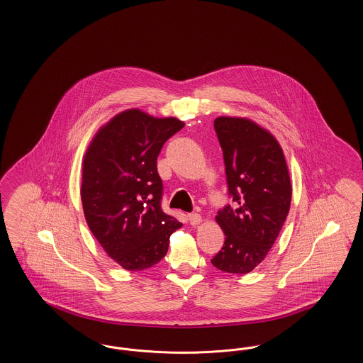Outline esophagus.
I'll use <instances>...</instances> for the list:
<instances>
[{"mask_svg": "<svg viewBox=\"0 0 363 363\" xmlns=\"http://www.w3.org/2000/svg\"><path fill=\"white\" fill-rule=\"evenodd\" d=\"M189 222L190 225H197L201 223V220H203V218H201V215L200 213H196V212H193V213H189Z\"/></svg>", "mask_w": 363, "mask_h": 363, "instance_id": "34e87169", "label": "esophagus"}]
</instances>
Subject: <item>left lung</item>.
I'll return each mask as SVG.
<instances>
[{
	"mask_svg": "<svg viewBox=\"0 0 363 363\" xmlns=\"http://www.w3.org/2000/svg\"><path fill=\"white\" fill-rule=\"evenodd\" d=\"M213 126L233 203L218 211L225 240L211 262L223 272L245 275L265 259L287 218L290 174L277 138L256 122L219 117Z\"/></svg>",
	"mask_w": 363,
	"mask_h": 363,
	"instance_id": "1",
	"label": "left lung"
}]
</instances>
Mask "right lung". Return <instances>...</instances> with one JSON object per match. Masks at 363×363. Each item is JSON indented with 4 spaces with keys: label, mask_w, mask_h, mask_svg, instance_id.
<instances>
[{
    "label": "right lung",
    "mask_w": 363,
    "mask_h": 363,
    "mask_svg": "<svg viewBox=\"0 0 363 363\" xmlns=\"http://www.w3.org/2000/svg\"><path fill=\"white\" fill-rule=\"evenodd\" d=\"M184 125L130 108L102 126L86 150L80 189L86 223L104 252L128 271L157 264L182 225L160 207L156 159Z\"/></svg>",
    "instance_id": "obj_1"
}]
</instances>
